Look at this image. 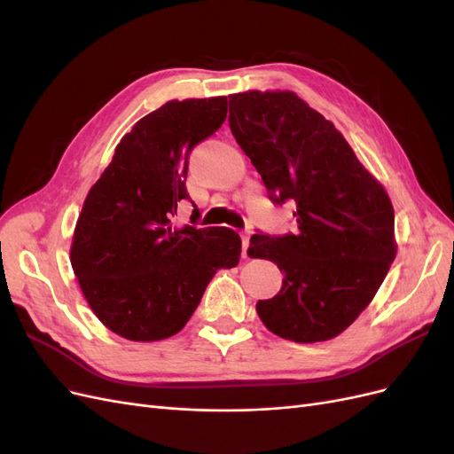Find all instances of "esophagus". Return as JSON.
Masks as SVG:
<instances>
[{
    "instance_id": "1",
    "label": "esophagus",
    "mask_w": 454,
    "mask_h": 454,
    "mask_svg": "<svg viewBox=\"0 0 454 454\" xmlns=\"http://www.w3.org/2000/svg\"><path fill=\"white\" fill-rule=\"evenodd\" d=\"M240 239H242V257H246L248 255V246H250V231H244Z\"/></svg>"
}]
</instances>
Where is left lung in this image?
Wrapping results in <instances>:
<instances>
[{
    "instance_id": "1",
    "label": "left lung",
    "mask_w": 454,
    "mask_h": 454,
    "mask_svg": "<svg viewBox=\"0 0 454 454\" xmlns=\"http://www.w3.org/2000/svg\"><path fill=\"white\" fill-rule=\"evenodd\" d=\"M229 127L274 204L294 200L297 231L250 239V257L284 272L257 301L269 332L295 342L333 339L371 303L395 257L394 208L348 142L295 92L229 96Z\"/></svg>"
}]
</instances>
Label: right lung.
Returning <instances> with one entry per match:
<instances>
[{
	"label": "right lung",
	"mask_w": 454,
	"mask_h": 454,
	"mask_svg": "<svg viewBox=\"0 0 454 454\" xmlns=\"http://www.w3.org/2000/svg\"><path fill=\"white\" fill-rule=\"evenodd\" d=\"M225 117L227 96L167 102L122 136L89 191L70 259L92 312L121 337L149 342L182 332L214 274L239 265L232 229L170 225L180 200H191V151Z\"/></svg>",
	"instance_id": "obj_1"
}]
</instances>
